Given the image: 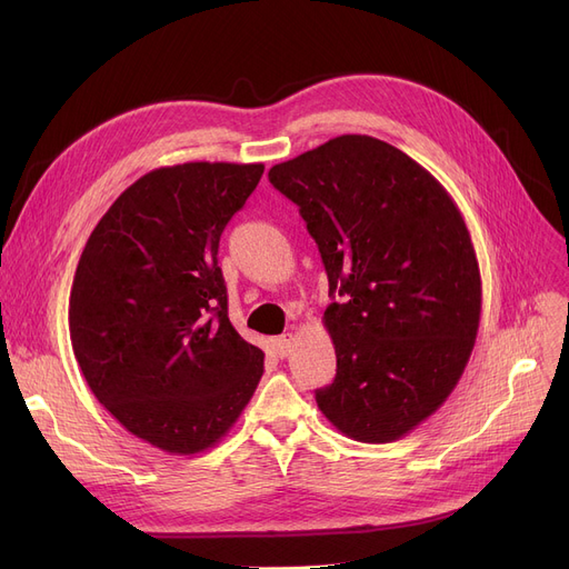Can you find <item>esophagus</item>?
Listing matches in <instances>:
<instances>
[{
  "label": "esophagus",
  "instance_id": "obj_1",
  "mask_svg": "<svg viewBox=\"0 0 569 569\" xmlns=\"http://www.w3.org/2000/svg\"><path fill=\"white\" fill-rule=\"evenodd\" d=\"M274 346H277V355H279V357H288V355H290V346H292V337H290V335L279 337V339L274 341Z\"/></svg>",
  "mask_w": 569,
  "mask_h": 569
}]
</instances>
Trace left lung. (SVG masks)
<instances>
[{
	"instance_id": "1",
	"label": "left lung",
	"mask_w": 569,
	"mask_h": 569,
	"mask_svg": "<svg viewBox=\"0 0 569 569\" xmlns=\"http://www.w3.org/2000/svg\"><path fill=\"white\" fill-rule=\"evenodd\" d=\"M300 207L332 305L322 322L337 376L316 403L341 433L392 442L459 382L475 346L482 281L470 232L438 179L371 136H339L274 166Z\"/></svg>"
}]
</instances>
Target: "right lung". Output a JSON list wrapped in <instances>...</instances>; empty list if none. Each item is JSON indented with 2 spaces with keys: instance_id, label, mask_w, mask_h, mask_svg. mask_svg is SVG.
I'll list each match as a JSON object with an SVG mask.
<instances>
[{
  "instance_id": "add662e5",
  "label": "right lung",
  "mask_w": 569,
  "mask_h": 569,
  "mask_svg": "<svg viewBox=\"0 0 569 569\" xmlns=\"http://www.w3.org/2000/svg\"><path fill=\"white\" fill-rule=\"evenodd\" d=\"M262 163L193 161L142 174L82 249L69 332L89 390L133 436L170 455L219 442L264 355L237 335L219 239Z\"/></svg>"
}]
</instances>
